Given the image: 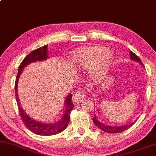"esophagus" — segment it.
<instances>
[{"mask_svg":"<svg viewBox=\"0 0 156 156\" xmlns=\"http://www.w3.org/2000/svg\"><path fill=\"white\" fill-rule=\"evenodd\" d=\"M85 93L83 91H77L73 94V102L75 104H79L82 102V100L85 98Z\"/></svg>","mask_w":156,"mask_h":156,"instance_id":"34e87169","label":"esophagus"}]
</instances>
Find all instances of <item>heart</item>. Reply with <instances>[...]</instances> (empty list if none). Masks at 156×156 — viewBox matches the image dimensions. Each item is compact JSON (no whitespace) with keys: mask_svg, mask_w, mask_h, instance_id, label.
Returning a JSON list of instances; mask_svg holds the SVG:
<instances>
[{"mask_svg":"<svg viewBox=\"0 0 156 156\" xmlns=\"http://www.w3.org/2000/svg\"><path fill=\"white\" fill-rule=\"evenodd\" d=\"M112 58V51L105 47L89 46L76 50L73 53L71 60L76 66L85 70H90L91 77L97 78L104 72Z\"/></svg>","mask_w":156,"mask_h":156,"instance_id":"heart-1","label":"heart"}]
</instances>
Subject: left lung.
<instances>
[{
    "label": "left lung",
    "mask_w": 156,
    "mask_h": 156,
    "mask_svg": "<svg viewBox=\"0 0 156 156\" xmlns=\"http://www.w3.org/2000/svg\"><path fill=\"white\" fill-rule=\"evenodd\" d=\"M130 58H131L132 60H134V61L138 62L140 63V64L143 65L141 61H140V58H139L136 54H135L132 51H130ZM93 121L94 123V124L96 125L99 129H100L103 130V131H104L105 132H108V133H119V132H121L124 131V130H126L127 129L129 128L130 126H132L135 123V122H133V123H130V124L129 125L120 126H107V125L103 124V123H102L101 122L99 121L95 115L93 118Z\"/></svg>",
    "instance_id": "obj_1"
}]
</instances>
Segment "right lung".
I'll return each mask as SVG.
<instances>
[{"label": "right lung", "mask_w": 156, "mask_h": 156, "mask_svg": "<svg viewBox=\"0 0 156 156\" xmlns=\"http://www.w3.org/2000/svg\"><path fill=\"white\" fill-rule=\"evenodd\" d=\"M47 48H48V44L32 51L31 53H30L24 58V59L21 62L19 68H18V72L16 80V84H15L16 101H17L20 116H21L23 122H24V124L30 131L36 134V135H43V136H49V135H56V134L59 133V132L65 130L67 128V126H68V123H69L71 112L73 110V108H74V105H73V102H72V94H70L65 99V111L62 118L60 119L58 121L56 122V123L49 124V123H41V122H38L33 120L29 115H27V114L25 113L24 109H22V108L21 107L19 100H18L17 91L18 82L20 75H21L24 67L29 65L30 63L34 62L36 61H43V60L47 59L48 58V51H47L48 49Z\"/></svg>", "instance_id": "1"}]
</instances>
